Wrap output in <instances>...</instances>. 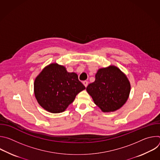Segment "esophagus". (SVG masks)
Returning a JSON list of instances; mask_svg holds the SVG:
<instances>
[{"instance_id": "obj_1", "label": "esophagus", "mask_w": 160, "mask_h": 160, "mask_svg": "<svg viewBox=\"0 0 160 160\" xmlns=\"http://www.w3.org/2000/svg\"><path fill=\"white\" fill-rule=\"evenodd\" d=\"M83 84L84 85V86H85V87H87V85H88V82H87V81H83Z\"/></svg>"}]
</instances>
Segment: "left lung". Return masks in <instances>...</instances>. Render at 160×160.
Listing matches in <instances>:
<instances>
[{
  "instance_id": "8db88e82",
  "label": "left lung",
  "mask_w": 160,
  "mask_h": 160,
  "mask_svg": "<svg viewBox=\"0 0 160 160\" xmlns=\"http://www.w3.org/2000/svg\"><path fill=\"white\" fill-rule=\"evenodd\" d=\"M86 90L103 112H111L125 104L130 94V83L118 68L111 65L98 70L95 81Z\"/></svg>"
}]
</instances>
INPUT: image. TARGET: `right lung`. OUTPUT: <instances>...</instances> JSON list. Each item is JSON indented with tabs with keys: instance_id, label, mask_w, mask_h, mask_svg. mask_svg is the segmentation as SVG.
<instances>
[{
	"instance_id": "right-lung-1",
	"label": "right lung",
	"mask_w": 160,
	"mask_h": 160,
	"mask_svg": "<svg viewBox=\"0 0 160 160\" xmlns=\"http://www.w3.org/2000/svg\"><path fill=\"white\" fill-rule=\"evenodd\" d=\"M85 88L75 73L68 72L64 66L58 63L45 67L34 82V93L38 103L52 113L64 111Z\"/></svg>"
}]
</instances>
